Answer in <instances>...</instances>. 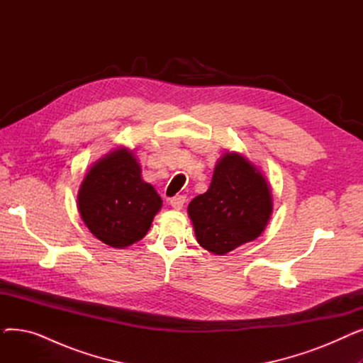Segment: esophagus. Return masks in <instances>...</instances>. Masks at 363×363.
Wrapping results in <instances>:
<instances>
[{
	"label": "esophagus",
	"instance_id": "esophagus-1",
	"mask_svg": "<svg viewBox=\"0 0 363 363\" xmlns=\"http://www.w3.org/2000/svg\"><path fill=\"white\" fill-rule=\"evenodd\" d=\"M185 201H186V199L184 197V196H177V197H172L170 200H169V204L175 208V211H181V208L184 207V204H185Z\"/></svg>",
	"mask_w": 363,
	"mask_h": 363
}]
</instances>
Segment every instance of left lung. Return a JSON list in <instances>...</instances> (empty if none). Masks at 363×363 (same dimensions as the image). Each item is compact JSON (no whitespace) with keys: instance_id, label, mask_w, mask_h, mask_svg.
<instances>
[{"instance_id":"obj_1","label":"left lung","mask_w":363,"mask_h":363,"mask_svg":"<svg viewBox=\"0 0 363 363\" xmlns=\"http://www.w3.org/2000/svg\"><path fill=\"white\" fill-rule=\"evenodd\" d=\"M272 211L268 179L237 151L223 152L215 166L211 186L188 204L197 242L218 256L260 237Z\"/></svg>"}]
</instances>
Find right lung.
Here are the masks:
<instances>
[{
	"label": "right lung",
	"instance_id": "obj_1",
	"mask_svg": "<svg viewBox=\"0 0 363 363\" xmlns=\"http://www.w3.org/2000/svg\"><path fill=\"white\" fill-rule=\"evenodd\" d=\"M162 199L141 177L137 156L118 147L95 162L78 191V211L89 233L114 249L135 244L148 233Z\"/></svg>",
	"mask_w": 363,
	"mask_h": 363
}]
</instances>
